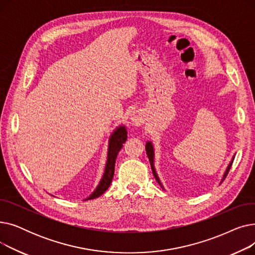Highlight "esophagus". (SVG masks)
Listing matches in <instances>:
<instances>
[{
    "label": "esophagus",
    "instance_id": "obj_1",
    "mask_svg": "<svg viewBox=\"0 0 255 255\" xmlns=\"http://www.w3.org/2000/svg\"><path fill=\"white\" fill-rule=\"evenodd\" d=\"M130 120L134 126H140L144 123V115L139 111H134L132 112Z\"/></svg>",
    "mask_w": 255,
    "mask_h": 255
}]
</instances>
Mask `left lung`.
Masks as SVG:
<instances>
[{
  "label": "left lung",
  "instance_id": "left-lung-1",
  "mask_svg": "<svg viewBox=\"0 0 255 255\" xmlns=\"http://www.w3.org/2000/svg\"><path fill=\"white\" fill-rule=\"evenodd\" d=\"M145 152H146V155H148V158H149V160H150L153 175H154L156 181H157L160 185H161V183H160V181H159V178L157 177V173H156V171H155V167H154V150H153V145H152V143H151L150 141H148V142H146V144H145ZM232 164H233V161L230 163L229 167H227V169H226V171H225V173H224V176H223V180L226 178L227 173H229V171H230V169H231V167H232Z\"/></svg>",
  "mask_w": 255,
  "mask_h": 255
}]
</instances>
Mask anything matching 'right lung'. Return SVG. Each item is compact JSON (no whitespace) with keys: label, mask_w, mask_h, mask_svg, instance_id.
I'll return each instance as SVG.
<instances>
[{"label":"right lung","mask_w":255,"mask_h":255,"mask_svg":"<svg viewBox=\"0 0 255 255\" xmlns=\"http://www.w3.org/2000/svg\"><path fill=\"white\" fill-rule=\"evenodd\" d=\"M126 139H127V131L124 126L119 127L112 134V137L110 139L109 154H107V162H106L103 177L96 190L94 191L87 199H94L96 197H99L110 187L115 175V164H116L117 156L120 150L122 149L123 143L126 141Z\"/></svg>","instance_id":"add662e5"}]
</instances>
